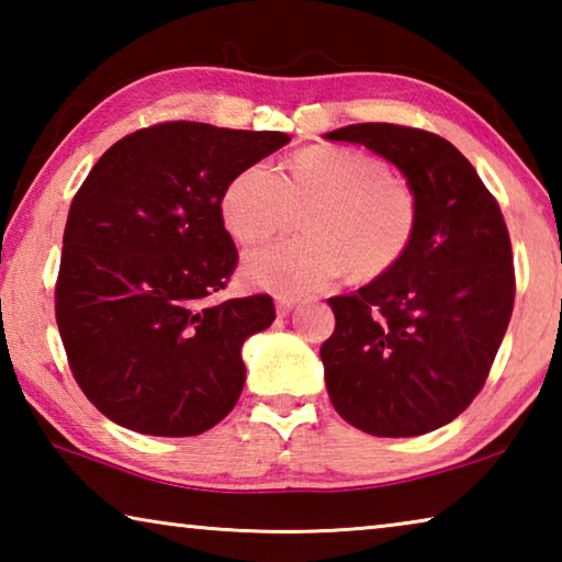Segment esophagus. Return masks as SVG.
<instances>
[{"label":"esophagus","instance_id":"esophagus-1","mask_svg":"<svg viewBox=\"0 0 562 562\" xmlns=\"http://www.w3.org/2000/svg\"><path fill=\"white\" fill-rule=\"evenodd\" d=\"M274 304H278V315L284 317V315H290L294 304H297V300L290 297V294H278V297H274Z\"/></svg>","mask_w":562,"mask_h":562}]
</instances>
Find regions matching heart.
Masks as SVG:
<instances>
[{"label":"heart","mask_w":562,"mask_h":562,"mask_svg":"<svg viewBox=\"0 0 562 562\" xmlns=\"http://www.w3.org/2000/svg\"><path fill=\"white\" fill-rule=\"evenodd\" d=\"M310 235L247 255L245 280L278 294L325 288L349 268L374 280L402 262L418 227V198L379 156L345 146H310L278 168L252 164L227 183L223 223L240 243L284 233L307 211Z\"/></svg>","instance_id":"heart-1"}]
</instances>
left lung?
I'll use <instances>...</instances> for the list:
<instances>
[{"instance_id": "8db88e82", "label": "left lung", "mask_w": 562, "mask_h": 562, "mask_svg": "<svg viewBox=\"0 0 562 562\" xmlns=\"http://www.w3.org/2000/svg\"><path fill=\"white\" fill-rule=\"evenodd\" d=\"M325 138L374 150L418 198L402 262L329 297L337 325L319 349L329 398L359 431L429 434L481 392L508 329L516 274L506 221L475 168L436 133L355 123Z\"/></svg>"}]
</instances>
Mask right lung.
<instances>
[{
	"label": "right lung",
	"instance_id": "obj_1",
	"mask_svg": "<svg viewBox=\"0 0 562 562\" xmlns=\"http://www.w3.org/2000/svg\"><path fill=\"white\" fill-rule=\"evenodd\" d=\"M280 131L170 121L113 144L64 231L56 325L71 374L113 424L198 436L233 412L243 345L272 325L270 294L215 302L237 265L221 201Z\"/></svg>",
	"mask_w": 562,
	"mask_h": 562
}]
</instances>
